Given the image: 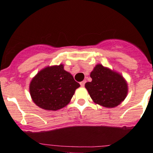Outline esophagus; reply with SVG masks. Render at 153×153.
I'll list each match as a JSON object with an SVG mask.
<instances>
[{
    "label": "esophagus",
    "instance_id": "1",
    "mask_svg": "<svg viewBox=\"0 0 153 153\" xmlns=\"http://www.w3.org/2000/svg\"><path fill=\"white\" fill-rule=\"evenodd\" d=\"M85 83H86V81H81V82H80V85H81V87H84L85 86Z\"/></svg>",
    "mask_w": 153,
    "mask_h": 153
}]
</instances>
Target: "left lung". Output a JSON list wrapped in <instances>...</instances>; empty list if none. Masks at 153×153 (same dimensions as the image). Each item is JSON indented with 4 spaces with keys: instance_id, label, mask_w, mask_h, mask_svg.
I'll list each match as a JSON object with an SVG mask.
<instances>
[{
    "instance_id": "obj_1",
    "label": "left lung",
    "mask_w": 153,
    "mask_h": 153,
    "mask_svg": "<svg viewBox=\"0 0 153 153\" xmlns=\"http://www.w3.org/2000/svg\"><path fill=\"white\" fill-rule=\"evenodd\" d=\"M92 81L85 84L94 102L106 108L119 105L128 94V84L118 72L98 64L91 73Z\"/></svg>"
}]
</instances>
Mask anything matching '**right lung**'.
Wrapping results in <instances>:
<instances>
[{
	"instance_id": "add662e5",
	"label": "right lung",
	"mask_w": 153,
	"mask_h": 153,
	"mask_svg": "<svg viewBox=\"0 0 153 153\" xmlns=\"http://www.w3.org/2000/svg\"><path fill=\"white\" fill-rule=\"evenodd\" d=\"M80 85L63 65L48 66L41 70L31 80L29 86L31 99L38 106L56 111L70 102Z\"/></svg>"
}]
</instances>
